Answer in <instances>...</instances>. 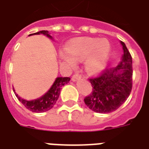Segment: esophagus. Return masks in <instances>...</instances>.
Here are the masks:
<instances>
[{"mask_svg":"<svg viewBox=\"0 0 149 149\" xmlns=\"http://www.w3.org/2000/svg\"><path fill=\"white\" fill-rule=\"evenodd\" d=\"M81 78V75L79 74V73H74V74L72 75V81H76V80H77V79H79Z\"/></svg>","mask_w":149,"mask_h":149,"instance_id":"esophagus-1","label":"esophagus"}]
</instances>
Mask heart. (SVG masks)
Wrapping results in <instances>:
<instances>
[{
    "instance_id": "1",
    "label": "heart",
    "mask_w": 149,
    "mask_h": 149,
    "mask_svg": "<svg viewBox=\"0 0 149 149\" xmlns=\"http://www.w3.org/2000/svg\"><path fill=\"white\" fill-rule=\"evenodd\" d=\"M111 45L105 38H79L72 41L66 46V54H62V58L70 66L74 65V61L86 58L85 66L91 74H97L104 70L108 60Z\"/></svg>"
}]
</instances>
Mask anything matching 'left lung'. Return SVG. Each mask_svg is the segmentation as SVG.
<instances>
[{
	"label": "left lung",
	"mask_w": 149,
	"mask_h": 149,
	"mask_svg": "<svg viewBox=\"0 0 149 149\" xmlns=\"http://www.w3.org/2000/svg\"><path fill=\"white\" fill-rule=\"evenodd\" d=\"M124 55L116 68L106 69L99 76L91 77V94L84 98L89 108L97 113H107L122 105L132 90V57L126 45L120 42Z\"/></svg>",
	"instance_id": "8db88e82"
}]
</instances>
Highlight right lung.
I'll use <instances>...</instances> for the list:
<instances>
[{"instance_id":"add662e5","label":"right lung","mask_w":149,"mask_h":149,"mask_svg":"<svg viewBox=\"0 0 149 149\" xmlns=\"http://www.w3.org/2000/svg\"><path fill=\"white\" fill-rule=\"evenodd\" d=\"M39 34H43V35L49 37V38H52L51 36L48 34V31H45V30L38 31L36 33L31 34V35H39ZM70 80V77H58V78H56V81L54 82L53 85L52 86L49 91H48L45 95H43L42 97L35 100L28 101V100H25L20 97L16 93H15V95L17 97L18 100L29 111L36 112V113L45 112V111H49L50 109L52 108V107L55 105L57 100H58L62 87L65 84L69 83Z\"/></svg>"}]
</instances>
